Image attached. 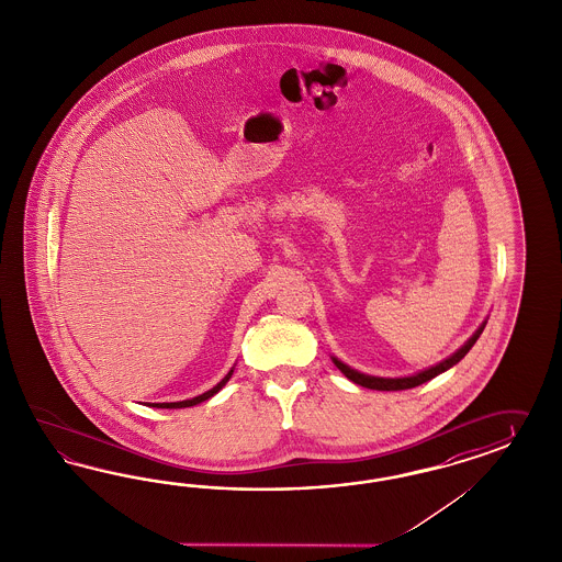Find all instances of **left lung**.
<instances>
[{
	"instance_id": "left-lung-1",
	"label": "left lung",
	"mask_w": 562,
	"mask_h": 562,
	"mask_svg": "<svg viewBox=\"0 0 562 562\" xmlns=\"http://www.w3.org/2000/svg\"><path fill=\"white\" fill-rule=\"evenodd\" d=\"M484 327H486V322L477 327L476 334H474L470 340L465 341L456 355H451V357L445 358V360L439 362V364H435V367H430V369H425V371H420V373L412 374V376H397V379L373 376V374L358 373V371L350 369L348 364H344V362L338 360L336 357H331V360H334V364L340 369L341 373L346 374L350 381H355L357 385H362V387L376 390V392H400V390H412V387H418V385H423L426 381H430L432 376L445 373V371H447V369H451L453 364H458L461 358L465 357V355L470 352V348L476 344L477 338H480V334L484 331Z\"/></svg>"
}]
</instances>
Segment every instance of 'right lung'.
Masks as SVG:
<instances>
[{
	"label": "right lung",
	"instance_id": "add662e5",
	"mask_svg": "<svg viewBox=\"0 0 562 562\" xmlns=\"http://www.w3.org/2000/svg\"><path fill=\"white\" fill-rule=\"evenodd\" d=\"M233 371L235 369H231L228 371V374L222 379L221 383L218 385H214L212 390H207V392L202 393V395H198V397H191V400H183V402H170V404H148V406H153V408H170V409H177V408H189V406H195V404H202V402H205V400H210L212 395H216V393L221 392L222 387L228 383V379H231V374H233Z\"/></svg>",
	"mask_w": 562,
	"mask_h": 562
}]
</instances>
